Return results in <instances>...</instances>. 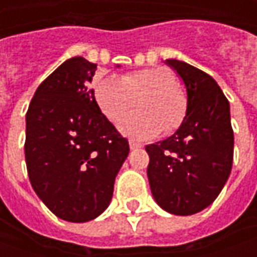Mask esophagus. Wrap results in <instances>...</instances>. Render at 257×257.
I'll use <instances>...</instances> for the list:
<instances>
[{"label": "esophagus", "instance_id": "1", "mask_svg": "<svg viewBox=\"0 0 257 257\" xmlns=\"http://www.w3.org/2000/svg\"><path fill=\"white\" fill-rule=\"evenodd\" d=\"M128 146H130V149H132V150H134V149H140V147H142V144L137 143V142H134V140H130V142H128Z\"/></svg>", "mask_w": 257, "mask_h": 257}]
</instances>
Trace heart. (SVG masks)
Here are the masks:
<instances>
[{"label": "heart", "instance_id": "b5f03b06", "mask_svg": "<svg viewBox=\"0 0 257 257\" xmlns=\"http://www.w3.org/2000/svg\"><path fill=\"white\" fill-rule=\"evenodd\" d=\"M93 95L100 111L117 123L132 111L139 100L140 111L118 124L120 132L134 139H152L162 132L170 133L182 124L186 98L177 88L174 75L164 67L134 71L123 77L98 75Z\"/></svg>", "mask_w": 257, "mask_h": 257}]
</instances>
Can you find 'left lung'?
Returning a JSON list of instances; mask_svg holds the SVG:
<instances>
[{
    "label": "left lung",
    "instance_id": "8db88e82",
    "mask_svg": "<svg viewBox=\"0 0 257 257\" xmlns=\"http://www.w3.org/2000/svg\"><path fill=\"white\" fill-rule=\"evenodd\" d=\"M187 94L186 115L177 132L146 146L147 177L156 203L176 216L210 206L226 184L233 163L230 105L212 77L179 60H166Z\"/></svg>",
    "mask_w": 257,
    "mask_h": 257
}]
</instances>
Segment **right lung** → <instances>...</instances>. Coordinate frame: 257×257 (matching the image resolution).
Returning <instances> with one entry per match:
<instances>
[{"mask_svg": "<svg viewBox=\"0 0 257 257\" xmlns=\"http://www.w3.org/2000/svg\"><path fill=\"white\" fill-rule=\"evenodd\" d=\"M95 70L84 57L65 60L37 88L25 115L31 186L67 222H90L108 207L130 150L87 87Z\"/></svg>", "mask_w": 257, "mask_h": 257, "instance_id": "right-lung-1", "label": "right lung"}]
</instances>
